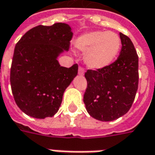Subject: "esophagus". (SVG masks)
I'll list each match as a JSON object with an SVG mask.
<instances>
[{"label":"esophagus","instance_id":"obj_1","mask_svg":"<svg viewBox=\"0 0 155 155\" xmlns=\"http://www.w3.org/2000/svg\"><path fill=\"white\" fill-rule=\"evenodd\" d=\"M78 74H80V75H84V68L79 67V70H78Z\"/></svg>","mask_w":155,"mask_h":155}]
</instances>
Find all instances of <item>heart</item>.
I'll use <instances>...</instances> for the list:
<instances>
[{
    "label": "heart",
    "instance_id": "obj_1",
    "mask_svg": "<svg viewBox=\"0 0 155 155\" xmlns=\"http://www.w3.org/2000/svg\"><path fill=\"white\" fill-rule=\"evenodd\" d=\"M121 45L118 34L101 31L84 33L75 41V47L84 53V62L92 70H101L112 64L120 54Z\"/></svg>",
    "mask_w": 155,
    "mask_h": 155
}]
</instances>
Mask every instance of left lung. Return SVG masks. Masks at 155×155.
<instances>
[{
	"label": "left lung",
	"instance_id": "8db88e82",
	"mask_svg": "<svg viewBox=\"0 0 155 155\" xmlns=\"http://www.w3.org/2000/svg\"><path fill=\"white\" fill-rule=\"evenodd\" d=\"M122 48L114 63L84 74L87 88L84 94L86 110L101 121L123 116L133 104L139 84V57L132 41L120 33Z\"/></svg>",
	"mask_w": 155,
	"mask_h": 155
}]
</instances>
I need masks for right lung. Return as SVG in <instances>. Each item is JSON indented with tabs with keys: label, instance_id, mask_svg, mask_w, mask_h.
Here are the masks:
<instances>
[{
	"label": "right lung",
	"instance_id": "obj_1",
	"mask_svg": "<svg viewBox=\"0 0 155 155\" xmlns=\"http://www.w3.org/2000/svg\"><path fill=\"white\" fill-rule=\"evenodd\" d=\"M73 32L65 23L38 25L15 45L11 85L17 106L36 119L57 113L65 89L78 74V64L66 68L57 58L70 47Z\"/></svg>",
	"mask_w": 155,
	"mask_h": 155
}]
</instances>
